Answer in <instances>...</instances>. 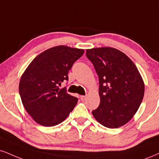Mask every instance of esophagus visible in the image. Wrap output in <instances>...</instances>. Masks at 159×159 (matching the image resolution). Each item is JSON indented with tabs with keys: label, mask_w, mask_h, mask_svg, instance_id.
Masks as SVG:
<instances>
[{
	"label": "esophagus",
	"mask_w": 159,
	"mask_h": 159,
	"mask_svg": "<svg viewBox=\"0 0 159 159\" xmlns=\"http://www.w3.org/2000/svg\"><path fill=\"white\" fill-rule=\"evenodd\" d=\"M80 99L82 101H84L86 99V96H80Z\"/></svg>",
	"instance_id": "1"
}]
</instances>
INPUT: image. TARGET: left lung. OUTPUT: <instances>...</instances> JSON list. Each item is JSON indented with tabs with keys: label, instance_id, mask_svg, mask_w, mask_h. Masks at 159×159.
Wrapping results in <instances>:
<instances>
[{
	"label": "left lung",
	"instance_id": "8db88e82",
	"mask_svg": "<svg viewBox=\"0 0 159 159\" xmlns=\"http://www.w3.org/2000/svg\"><path fill=\"white\" fill-rule=\"evenodd\" d=\"M99 80L100 104L92 111L98 122L108 128L127 124L144 97V83L138 68L126 54L112 47L86 50Z\"/></svg>",
	"mask_w": 159,
	"mask_h": 159
}]
</instances>
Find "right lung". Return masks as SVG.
Returning a JSON list of instances; mask_svg holds the SVG:
<instances>
[{
	"label": "right lung",
	"instance_id": "1",
	"mask_svg": "<svg viewBox=\"0 0 159 159\" xmlns=\"http://www.w3.org/2000/svg\"><path fill=\"white\" fill-rule=\"evenodd\" d=\"M84 52L66 46L52 47L37 56L23 72L19 83L21 101L39 125L55 126L73 111L77 98L59 85L68 80V70Z\"/></svg>",
	"mask_w": 159,
	"mask_h": 159
}]
</instances>
